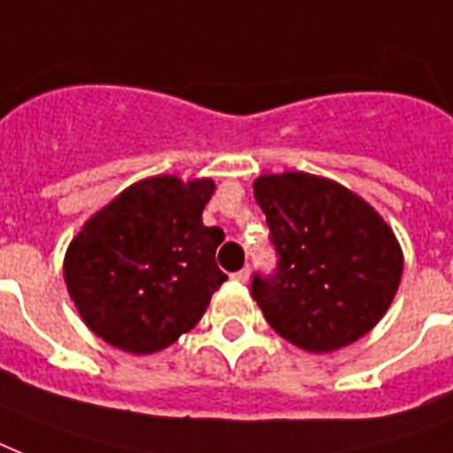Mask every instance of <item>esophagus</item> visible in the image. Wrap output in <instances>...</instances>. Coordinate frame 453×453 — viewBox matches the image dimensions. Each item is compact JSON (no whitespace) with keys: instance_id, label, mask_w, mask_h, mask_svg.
I'll list each match as a JSON object with an SVG mask.
<instances>
[{"instance_id":"esophagus-1","label":"esophagus","mask_w":453,"mask_h":453,"mask_svg":"<svg viewBox=\"0 0 453 453\" xmlns=\"http://www.w3.org/2000/svg\"><path fill=\"white\" fill-rule=\"evenodd\" d=\"M249 275H251V273H249V268H242V270H237V273H233V280L234 282H240V284H247L249 282Z\"/></svg>"}]
</instances>
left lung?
<instances>
[{
  "mask_svg": "<svg viewBox=\"0 0 453 453\" xmlns=\"http://www.w3.org/2000/svg\"><path fill=\"white\" fill-rule=\"evenodd\" d=\"M277 270L254 275L268 324L308 352H331L372 331L402 280L400 242L362 197L329 178L284 171L256 178Z\"/></svg>",
  "mask_w": 453,
  "mask_h": 453,
  "instance_id": "8db88e82",
  "label": "left lung"
}]
</instances>
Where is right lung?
I'll use <instances>...</instances> for the list:
<instances>
[{
    "label": "right lung",
    "mask_w": 453,
    "mask_h": 453,
    "mask_svg": "<svg viewBox=\"0 0 453 453\" xmlns=\"http://www.w3.org/2000/svg\"><path fill=\"white\" fill-rule=\"evenodd\" d=\"M213 190L211 178H145L84 223L67 247L63 275L96 336L150 355L202 319L227 280L216 265L226 234L202 223Z\"/></svg>",
    "instance_id": "right-lung-1"
}]
</instances>
